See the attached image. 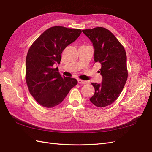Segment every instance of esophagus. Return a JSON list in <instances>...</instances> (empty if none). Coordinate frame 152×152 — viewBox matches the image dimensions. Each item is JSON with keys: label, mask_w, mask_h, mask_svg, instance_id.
Returning a JSON list of instances; mask_svg holds the SVG:
<instances>
[{"label": "esophagus", "mask_w": 152, "mask_h": 152, "mask_svg": "<svg viewBox=\"0 0 152 152\" xmlns=\"http://www.w3.org/2000/svg\"><path fill=\"white\" fill-rule=\"evenodd\" d=\"M77 82H78V83H80V84H85L87 83L86 81L82 80H77Z\"/></svg>", "instance_id": "1"}]
</instances>
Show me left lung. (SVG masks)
<instances>
[{
  "instance_id": "left-lung-1",
  "label": "left lung",
  "mask_w": 152,
  "mask_h": 152,
  "mask_svg": "<svg viewBox=\"0 0 152 152\" xmlns=\"http://www.w3.org/2000/svg\"><path fill=\"white\" fill-rule=\"evenodd\" d=\"M82 32L93 43L95 62L101 65L99 72L102 83H92L95 93L90 101L97 107H106L118 99L127 81L126 52L113 34L106 28L95 27Z\"/></svg>"
}]
</instances>
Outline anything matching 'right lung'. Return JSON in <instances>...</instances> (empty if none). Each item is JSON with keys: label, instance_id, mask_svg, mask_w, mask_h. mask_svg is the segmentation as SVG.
I'll use <instances>...</instances> for the list:
<instances>
[{"label": "right lung", "instance_id": "right-lung-1", "mask_svg": "<svg viewBox=\"0 0 152 152\" xmlns=\"http://www.w3.org/2000/svg\"><path fill=\"white\" fill-rule=\"evenodd\" d=\"M80 29L55 26L46 30L30 47L26 57L25 80L30 94L43 107H53L63 101L77 81L62 76L60 64L66 48L77 39Z\"/></svg>", "mask_w": 152, "mask_h": 152}]
</instances>
